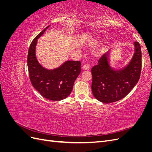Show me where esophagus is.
I'll return each instance as SVG.
<instances>
[{"mask_svg":"<svg viewBox=\"0 0 152 152\" xmlns=\"http://www.w3.org/2000/svg\"><path fill=\"white\" fill-rule=\"evenodd\" d=\"M82 69H83L84 70H88L90 69V66L89 65H87V64H86V65L82 66Z\"/></svg>","mask_w":152,"mask_h":152,"instance_id":"34e87169","label":"esophagus"}]
</instances>
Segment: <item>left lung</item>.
I'll use <instances>...</instances> for the list:
<instances>
[{
	"label": "left lung",
	"mask_w": 152,
	"mask_h": 152,
	"mask_svg": "<svg viewBox=\"0 0 152 152\" xmlns=\"http://www.w3.org/2000/svg\"><path fill=\"white\" fill-rule=\"evenodd\" d=\"M134 46L131 59L123 68L116 69L110 65L112 50L104 53L98 65L92 68V92L99 102L110 103L121 100L137 83L141 70V49L138 42H134Z\"/></svg>",
	"instance_id": "obj_1"
}]
</instances>
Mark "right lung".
Wrapping results in <instances>:
<instances>
[{
    "label": "right lung",
    "instance_id": "1",
    "mask_svg": "<svg viewBox=\"0 0 152 152\" xmlns=\"http://www.w3.org/2000/svg\"><path fill=\"white\" fill-rule=\"evenodd\" d=\"M50 25L45 28L32 41L28 53L27 65L31 83L43 97L60 101L70 94L75 80L80 73V61H66L54 69L44 68L36 56L37 40Z\"/></svg>",
    "mask_w": 152,
    "mask_h": 152
}]
</instances>
